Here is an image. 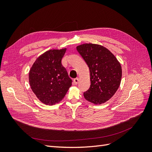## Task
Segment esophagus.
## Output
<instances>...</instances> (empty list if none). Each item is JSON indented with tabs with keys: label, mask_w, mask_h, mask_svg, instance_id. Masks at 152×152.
<instances>
[{
	"label": "esophagus",
	"mask_w": 152,
	"mask_h": 152,
	"mask_svg": "<svg viewBox=\"0 0 152 152\" xmlns=\"http://www.w3.org/2000/svg\"><path fill=\"white\" fill-rule=\"evenodd\" d=\"M79 78H75V79H74V80H73V82H74V84L75 85H77L78 84V82H79Z\"/></svg>",
	"instance_id": "34e87169"
}]
</instances>
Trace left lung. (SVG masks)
I'll list each match as a JSON object with an SVG mask.
<instances>
[{"label":"left lung","mask_w":152,"mask_h":152,"mask_svg":"<svg viewBox=\"0 0 152 152\" xmlns=\"http://www.w3.org/2000/svg\"><path fill=\"white\" fill-rule=\"evenodd\" d=\"M77 50L88 65L91 86L84 93L85 99L94 104H101L111 98L121 84V63L110 50L103 45L84 44Z\"/></svg>","instance_id":"8db88e82"}]
</instances>
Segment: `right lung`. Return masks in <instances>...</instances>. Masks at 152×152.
I'll list each match as a JSON object with an SVG mask.
<instances>
[{
	"instance_id": "right-lung-1",
	"label": "right lung",
	"mask_w": 152,
	"mask_h": 152,
	"mask_svg": "<svg viewBox=\"0 0 152 152\" xmlns=\"http://www.w3.org/2000/svg\"><path fill=\"white\" fill-rule=\"evenodd\" d=\"M66 48L50 49L37 58L29 72V83L34 93L45 104L53 105L65 97L72 80L61 59Z\"/></svg>"
}]
</instances>
